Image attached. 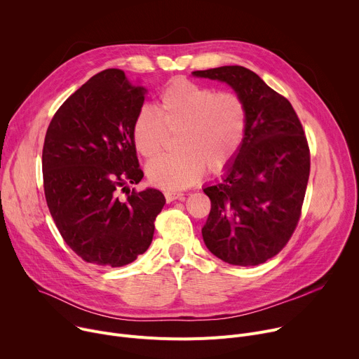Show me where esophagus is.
I'll use <instances>...</instances> for the list:
<instances>
[{
    "label": "esophagus",
    "mask_w": 359,
    "mask_h": 359,
    "mask_svg": "<svg viewBox=\"0 0 359 359\" xmlns=\"http://www.w3.org/2000/svg\"><path fill=\"white\" fill-rule=\"evenodd\" d=\"M183 196H184V193H182V191H176V190H166L165 191V198H166L168 202H173L176 199L183 198Z\"/></svg>",
    "instance_id": "obj_1"
}]
</instances>
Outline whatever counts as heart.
<instances>
[{
    "label": "heart",
    "mask_w": 359,
    "mask_h": 359,
    "mask_svg": "<svg viewBox=\"0 0 359 359\" xmlns=\"http://www.w3.org/2000/svg\"><path fill=\"white\" fill-rule=\"evenodd\" d=\"M249 110L243 97L186 79L172 80L158 95L157 110L142 107L132 126L136 150L157 156L166 130L179 132L175 154L160 156L147 168L149 180L165 189H184L202 179L206 169L220 175L232 166L248 133Z\"/></svg>",
    "instance_id": "obj_1"
}]
</instances>
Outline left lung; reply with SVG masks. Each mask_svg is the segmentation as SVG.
<instances>
[{
	"label": "left lung",
	"instance_id": "8db88e82",
	"mask_svg": "<svg viewBox=\"0 0 359 359\" xmlns=\"http://www.w3.org/2000/svg\"><path fill=\"white\" fill-rule=\"evenodd\" d=\"M224 81L249 110L245 143L220 183L203 189L210 213L202 229L223 262L255 266L278 255L295 232L311 172L301 120L287 99L241 66L193 72Z\"/></svg>",
	"mask_w": 359,
	"mask_h": 359
}]
</instances>
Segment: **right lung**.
Listing matches in <instances>:
<instances>
[{
    "label": "right lung",
    "instance_id": "add662e5",
    "mask_svg": "<svg viewBox=\"0 0 359 359\" xmlns=\"http://www.w3.org/2000/svg\"><path fill=\"white\" fill-rule=\"evenodd\" d=\"M144 93L121 70H104L60 106L47 128V206L64 242L87 264H132L149 249L166 203L157 189H128L143 177L132 126ZM124 191L128 198L120 200Z\"/></svg>",
    "mask_w": 359,
    "mask_h": 359
}]
</instances>
